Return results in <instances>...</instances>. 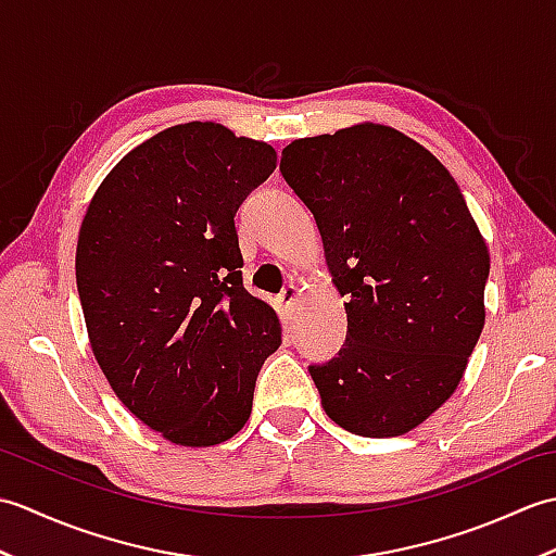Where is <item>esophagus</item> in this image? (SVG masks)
Here are the masks:
<instances>
[{
	"mask_svg": "<svg viewBox=\"0 0 556 556\" xmlns=\"http://www.w3.org/2000/svg\"><path fill=\"white\" fill-rule=\"evenodd\" d=\"M296 303H299V287H296V285H289V287L281 289V293H279L281 311L291 313L293 308H296Z\"/></svg>",
	"mask_w": 556,
	"mask_h": 556,
	"instance_id": "34e87169",
	"label": "esophagus"
}]
</instances>
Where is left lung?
Listing matches in <instances>:
<instances>
[{"label":"left lung","mask_w":556,"mask_h":556,"mask_svg":"<svg viewBox=\"0 0 556 556\" xmlns=\"http://www.w3.org/2000/svg\"><path fill=\"white\" fill-rule=\"evenodd\" d=\"M279 169L346 299L344 349L311 365L323 408L353 434H406L456 392L485 327L488 243L454 176L392 126L299 138Z\"/></svg>","instance_id":"obj_1"}]
</instances>
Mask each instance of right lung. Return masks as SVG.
I'll return each mask as SVG.
<instances>
[{
	"mask_svg": "<svg viewBox=\"0 0 556 556\" xmlns=\"http://www.w3.org/2000/svg\"><path fill=\"white\" fill-rule=\"evenodd\" d=\"M275 167L263 140L176 124L116 162L83 217L76 285L92 356L122 404L172 444L239 432L281 344L277 313L243 289L233 227Z\"/></svg>",
	"mask_w": 556,
	"mask_h": 556,
	"instance_id": "1",
	"label": "right lung"
}]
</instances>
